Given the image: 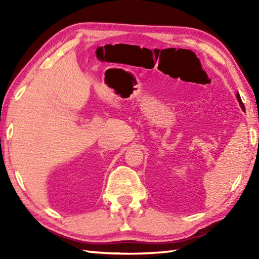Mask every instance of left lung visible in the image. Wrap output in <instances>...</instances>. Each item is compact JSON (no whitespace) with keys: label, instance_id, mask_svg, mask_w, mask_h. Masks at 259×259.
I'll use <instances>...</instances> for the list:
<instances>
[{"label":"left lung","instance_id":"8db88e82","mask_svg":"<svg viewBox=\"0 0 259 259\" xmlns=\"http://www.w3.org/2000/svg\"><path fill=\"white\" fill-rule=\"evenodd\" d=\"M236 98H238V100H239L240 106L242 107V109H243V108H244V107H243V103H242V100H241V97H240V95H239V94H236Z\"/></svg>","mask_w":259,"mask_h":259}]
</instances>
